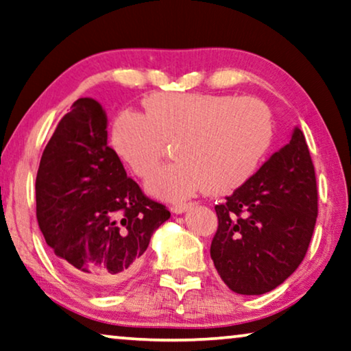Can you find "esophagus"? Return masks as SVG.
I'll list each match as a JSON object with an SVG mask.
<instances>
[{
    "label": "esophagus",
    "mask_w": 351,
    "mask_h": 351,
    "mask_svg": "<svg viewBox=\"0 0 351 351\" xmlns=\"http://www.w3.org/2000/svg\"><path fill=\"white\" fill-rule=\"evenodd\" d=\"M192 206H193L192 203H181V205H175L173 208H171V211H173L175 214H184L186 211H189Z\"/></svg>",
    "instance_id": "34e87169"
}]
</instances>
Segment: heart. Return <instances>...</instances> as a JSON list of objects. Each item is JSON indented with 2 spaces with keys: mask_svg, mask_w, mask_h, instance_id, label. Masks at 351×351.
<instances>
[{
  "mask_svg": "<svg viewBox=\"0 0 351 351\" xmlns=\"http://www.w3.org/2000/svg\"><path fill=\"white\" fill-rule=\"evenodd\" d=\"M145 114L125 110L113 121L110 145L135 175L148 176L173 143L178 162L146 181L156 198L180 202L206 189L226 195L244 186L274 137L273 114L258 99L211 93H156Z\"/></svg>",
  "mask_w": 351,
  "mask_h": 351,
  "instance_id": "1",
  "label": "heart"
}]
</instances>
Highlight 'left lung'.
Returning a JSON list of instances; mask_svg holds the SVG:
<instances>
[{"instance_id":"obj_1","label":"left lung","mask_w":351,"mask_h":351,"mask_svg":"<svg viewBox=\"0 0 351 351\" xmlns=\"http://www.w3.org/2000/svg\"><path fill=\"white\" fill-rule=\"evenodd\" d=\"M216 206L219 228L211 258L230 290L263 295L295 273L306 257L317 222V181L304 134Z\"/></svg>"}]
</instances>
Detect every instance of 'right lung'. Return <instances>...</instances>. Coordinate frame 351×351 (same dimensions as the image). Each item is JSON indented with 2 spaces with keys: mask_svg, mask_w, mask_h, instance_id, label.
Listing matches in <instances>:
<instances>
[{
  "mask_svg": "<svg viewBox=\"0 0 351 351\" xmlns=\"http://www.w3.org/2000/svg\"><path fill=\"white\" fill-rule=\"evenodd\" d=\"M107 113L80 97L42 153L36 216L62 265L96 291H112L134 273L149 239L170 219L164 205L128 178L107 140Z\"/></svg>",
  "mask_w": 351,
  "mask_h": 351,
  "instance_id": "right-lung-1",
  "label": "right lung"
}]
</instances>
